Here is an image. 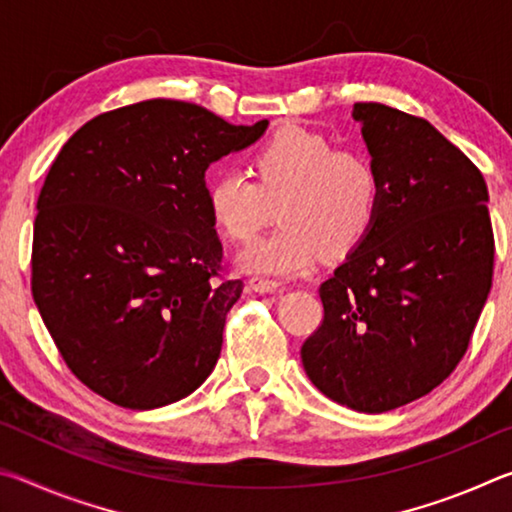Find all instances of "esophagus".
<instances>
[{
	"label": "esophagus",
	"instance_id": "obj_1",
	"mask_svg": "<svg viewBox=\"0 0 512 512\" xmlns=\"http://www.w3.org/2000/svg\"><path fill=\"white\" fill-rule=\"evenodd\" d=\"M280 287L282 284L277 280H271V277H253V280H250V289L257 293H273Z\"/></svg>",
	"mask_w": 512,
	"mask_h": 512
}]
</instances>
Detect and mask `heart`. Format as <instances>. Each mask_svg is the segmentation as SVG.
Here are the masks:
<instances>
[{"label": "heart", "mask_w": 512, "mask_h": 512, "mask_svg": "<svg viewBox=\"0 0 512 512\" xmlns=\"http://www.w3.org/2000/svg\"><path fill=\"white\" fill-rule=\"evenodd\" d=\"M253 176L228 169L207 187L216 230L232 241L255 239L277 205L284 225L239 255L244 271H309L323 250L341 259L375 228L381 178L366 151L334 149L323 135L284 128L255 153Z\"/></svg>", "instance_id": "b5f03b06"}]
</instances>
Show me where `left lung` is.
I'll list each match as a JSON object with an SVG mask.
<instances>
[{"instance_id": "obj_1", "label": "left lung", "mask_w": 512, "mask_h": 512, "mask_svg": "<svg viewBox=\"0 0 512 512\" xmlns=\"http://www.w3.org/2000/svg\"><path fill=\"white\" fill-rule=\"evenodd\" d=\"M381 178L366 241L320 284L323 323L302 345L320 393L361 413L404 406L452 375L492 287L488 187L427 119L354 103Z\"/></svg>"}]
</instances>
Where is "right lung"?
I'll list each match as a JSON object with an SVG mask.
<instances>
[{
  "mask_svg": "<svg viewBox=\"0 0 512 512\" xmlns=\"http://www.w3.org/2000/svg\"><path fill=\"white\" fill-rule=\"evenodd\" d=\"M266 128L151 99L103 112L60 149L38 196L31 291L90 391L149 411L210 377L244 282L219 280L205 171Z\"/></svg>",
  "mask_w": 512,
  "mask_h": 512,
  "instance_id": "right-lung-1",
  "label": "right lung"
}]
</instances>
